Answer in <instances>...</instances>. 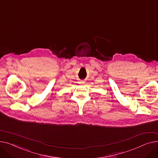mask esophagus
Instances as JSON below:
<instances>
[{"label": "esophagus", "instance_id": "esophagus-1", "mask_svg": "<svg viewBox=\"0 0 158 158\" xmlns=\"http://www.w3.org/2000/svg\"><path fill=\"white\" fill-rule=\"evenodd\" d=\"M85 83L84 81H81V83Z\"/></svg>", "mask_w": 158, "mask_h": 158}]
</instances>
